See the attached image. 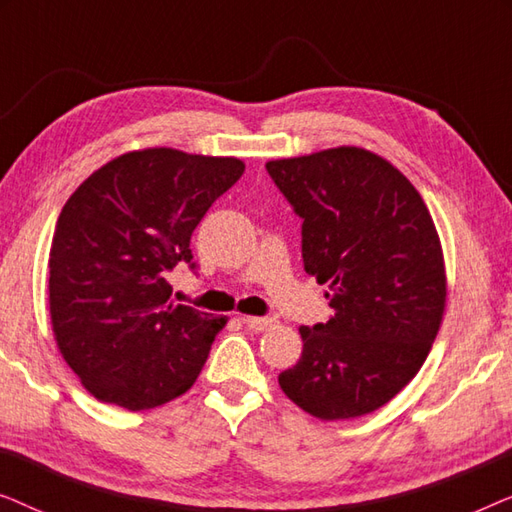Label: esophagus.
<instances>
[{
    "label": "esophagus",
    "mask_w": 512,
    "mask_h": 512,
    "mask_svg": "<svg viewBox=\"0 0 512 512\" xmlns=\"http://www.w3.org/2000/svg\"><path fill=\"white\" fill-rule=\"evenodd\" d=\"M242 324L251 328V331H268L270 326H275L272 317H242Z\"/></svg>",
    "instance_id": "obj_1"
}]
</instances>
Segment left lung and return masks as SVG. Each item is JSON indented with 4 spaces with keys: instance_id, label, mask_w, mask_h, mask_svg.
Wrapping results in <instances>:
<instances>
[{
    "instance_id": "8db88e82",
    "label": "left lung",
    "mask_w": 512,
    "mask_h": 512,
    "mask_svg": "<svg viewBox=\"0 0 512 512\" xmlns=\"http://www.w3.org/2000/svg\"><path fill=\"white\" fill-rule=\"evenodd\" d=\"M303 219V263L335 314L300 326L303 356L279 387L307 415L338 422L389 403L419 373L447 300L445 258L422 195L361 146L265 163Z\"/></svg>"
}]
</instances>
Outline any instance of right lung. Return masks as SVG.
I'll return each instance as SVG.
<instances>
[{
	"mask_svg": "<svg viewBox=\"0 0 512 512\" xmlns=\"http://www.w3.org/2000/svg\"><path fill=\"white\" fill-rule=\"evenodd\" d=\"M233 156L128 151L62 207L48 254V310L62 359L97 401L151 410L186 394L226 317L177 305L167 282L191 235L242 177Z\"/></svg>",
	"mask_w": 512,
	"mask_h": 512,
	"instance_id": "obj_1",
	"label": "right lung"
}]
</instances>
